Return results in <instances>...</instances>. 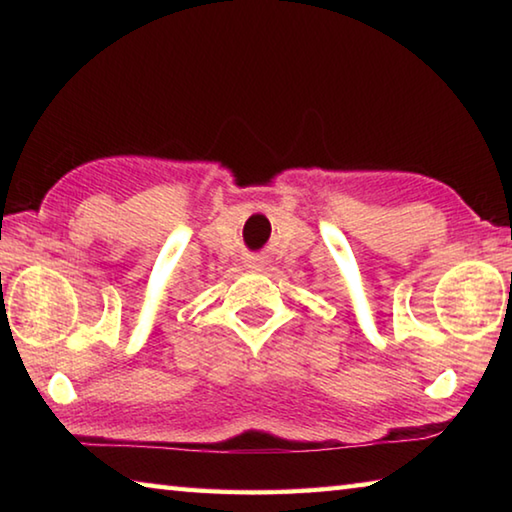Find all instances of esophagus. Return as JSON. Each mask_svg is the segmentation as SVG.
I'll use <instances>...</instances> for the list:
<instances>
[{
  "label": "esophagus",
  "mask_w": 512,
  "mask_h": 512,
  "mask_svg": "<svg viewBox=\"0 0 512 512\" xmlns=\"http://www.w3.org/2000/svg\"><path fill=\"white\" fill-rule=\"evenodd\" d=\"M246 266L250 268V271H264V268H266V259H264V257H250Z\"/></svg>",
  "instance_id": "obj_1"
}]
</instances>
